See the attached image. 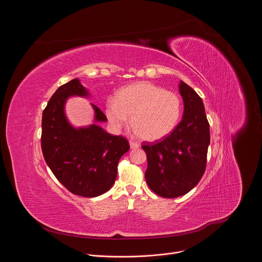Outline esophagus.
<instances>
[{
	"label": "esophagus",
	"instance_id": "obj_1",
	"mask_svg": "<svg viewBox=\"0 0 262 262\" xmlns=\"http://www.w3.org/2000/svg\"><path fill=\"white\" fill-rule=\"evenodd\" d=\"M129 146L132 149H137L140 147V144H138L137 142H134V141H129Z\"/></svg>",
	"mask_w": 262,
	"mask_h": 262
}]
</instances>
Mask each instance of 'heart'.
Here are the masks:
<instances>
[{
    "label": "heart",
    "instance_id": "b5f03b06",
    "mask_svg": "<svg viewBox=\"0 0 262 262\" xmlns=\"http://www.w3.org/2000/svg\"><path fill=\"white\" fill-rule=\"evenodd\" d=\"M105 117L115 130L128 123L136 135L146 141H158L170 135L181 115V100L171 91L152 83L141 82L120 89L115 98H108Z\"/></svg>",
    "mask_w": 262,
    "mask_h": 262
}]
</instances>
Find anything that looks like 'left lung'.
I'll return each mask as SVG.
<instances>
[{
  "mask_svg": "<svg viewBox=\"0 0 262 262\" xmlns=\"http://www.w3.org/2000/svg\"><path fill=\"white\" fill-rule=\"evenodd\" d=\"M179 92L184 104L182 120L162 141L142 145L148 163L146 182L164 198H176L195 188L205 172L210 142L201 97L182 81Z\"/></svg>",
  "mask_w": 262,
  "mask_h": 262,
  "instance_id": "left-lung-1",
  "label": "left lung"
}]
</instances>
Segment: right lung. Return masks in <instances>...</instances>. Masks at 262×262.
Masks as SVG:
<instances>
[{"mask_svg":"<svg viewBox=\"0 0 262 262\" xmlns=\"http://www.w3.org/2000/svg\"><path fill=\"white\" fill-rule=\"evenodd\" d=\"M73 95H89L79 79L60 86L43 110L42 154L56 178L69 192L86 198L97 197L114 184L118 162L129 150V144L124 137L110 135L96 123L74 128L64 113L67 98ZM91 104L95 121L105 122L100 108Z\"/></svg>","mask_w":262,"mask_h":262,"instance_id":"add662e5","label":"right lung"}]
</instances>
